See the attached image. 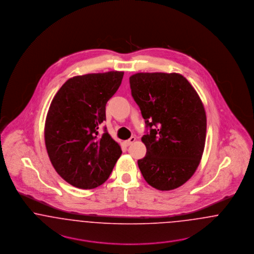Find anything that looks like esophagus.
<instances>
[{"instance_id": "34e87169", "label": "esophagus", "mask_w": 254, "mask_h": 254, "mask_svg": "<svg viewBox=\"0 0 254 254\" xmlns=\"http://www.w3.org/2000/svg\"><path fill=\"white\" fill-rule=\"evenodd\" d=\"M135 141H136V138H135L134 136H132V137H130L128 140L125 141L124 143H125V145H127V146H128V145H130L131 144H133Z\"/></svg>"}]
</instances>
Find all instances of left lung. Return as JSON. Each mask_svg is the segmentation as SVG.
I'll return each mask as SVG.
<instances>
[{
    "label": "left lung",
    "mask_w": 254,
    "mask_h": 254,
    "mask_svg": "<svg viewBox=\"0 0 254 254\" xmlns=\"http://www.w3.org/2000/svg\"><path fill=\"white\" fill-rule=\"evenodd\" d=\"M131 94L149 133L138 166L158 190L177 189L191 178L204 152L206 116L190 82L179 73L140 72L129 77Z\"/></svg>",
    "instance_id": "1"
}]
</instances>
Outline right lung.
Here are the masks:
<instances>
[{"label":"right lung","instance_id":"obj_1","mask_svg":"<svg viewBox=\"0 0 254 254\" xmlns=\"http://www.w3.org/2000/svg\"><path fill=\"white\" fill-rule=\"evenodd\" d=\"M124 71L74 76L61 86L49 107L45 143L50 162L73 187L90 190L108 180L122 154L105 128L106 105L121 85Z\"/></svg>","mask_w":254,"mask_h":254}]
</instances>
